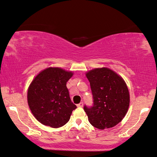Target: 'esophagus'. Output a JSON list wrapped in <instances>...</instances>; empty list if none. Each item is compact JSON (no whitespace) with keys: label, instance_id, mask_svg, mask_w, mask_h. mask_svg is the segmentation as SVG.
Returning a JSON list of instances; mask_svg holds the SVG:
<instances>
[{"label":"esophagus","instance_id":"obj_1","mask_svg":"<svg viewBox=\"0 0 157 157\" xmlns=\"http://www.w3.org/2000/svg\"><path fill=\"white\" fill-rule=\"evenodd\" d=\"M78 107H83V102H80L78 104H77Z\"/></svg>","mask_w":157,"mask_h":157}]
</instances>
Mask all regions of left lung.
I'll return each instance as SVG.
<instances>
[{"label": "left lung", "instance_id": "1", "mask_svg": "<svg viewBox=\"0 0 157 157\" xmlns=\"http://www.w3.org/2000/svg\"><path fill=\"white\" fill-rule=\"evenodd\" d=\"M93 99L92 106L83 109L90 124L99 129L113 127L122 120L129 106V93L120 76L106 67L86 74Z\"/></svg>", "mask_w": 157, "mask_h": 157}]
</instances>
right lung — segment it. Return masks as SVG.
Returning a JSON list of instances; mask_svg holds the SVG:
<instances>
[{
    "instance_id": "obj_1",
    "label": "right lung",
    "mask_w": 157,
    "mask_h": 157,
    "mask_svg": "<svg viewBox=\"0 0 157 157\" xmlns=\"http://www.w3.org/2000/svg\"><path fill=\"white\" fill-rule=\"evenodd\" d=\"M73 74L61 68L41 71L30 85L28 103L38 121L53 128L67 122L76 106L71 102L66 84Z\"/></svg>"
}]
</instances>
